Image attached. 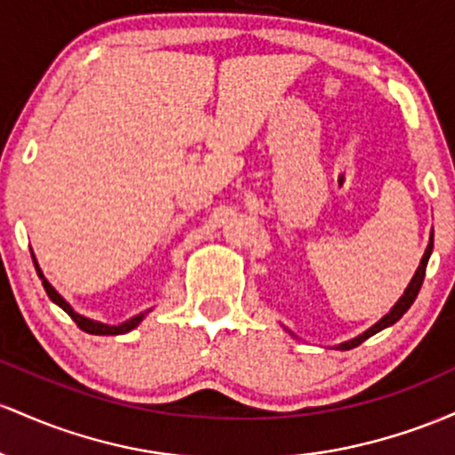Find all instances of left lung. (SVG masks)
Wrapping results in <instances>:
<instances>
[{
  "instance_id": "obj_1",
  "label": "left lung",
  "mask_w": 455,
  "mask_h": 455,
  "mask_svg": "<svg viewBox=\"0 0 455 455\" xmlns=\"http://www.w3.org/2000/svg\"><path fill=\"white\" fill-rule=\"evenodd\" d=\"M432 247H434V234H432V236H430V244H427L426 253H423V258H421V264H419V268H417L415 277H412V282L408 283V288H406L404 296H402V299L397 300V303H395V307H393V309L389 311V314H387L385 318L380 320V323H376L374 326H371V329H367L363 335H359V338H355V339H350V341H344V344H339V346H338L339 350H350V348H356V346H359V344H363V341H365L367 338H371V335H374V333H379V331L387 329V326L395 324L397 320H400L402 315H404L406 311L411 309V305L415 303L417 294H419V290H421L423 277H426V267H427V259H430Z\"/></svg>"
}]
</instances>
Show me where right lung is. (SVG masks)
Segmentation results:
<instances>
[{
	"mask_svg": "<svg viewBox=\"0 0 455 455\" xmlns=\"http://www.w3.org/2000/svg\"><path fill=\"white\" fill-rule=\"evenodd\" d=\"M34 264H36V273H38V277L43 279V285H44V290H47L49 299L53 300L55 305H60V307H62V309L66 311V314H68L70 318L75 320V324L79 326L81 331H85V333H90V335H122V333H129V331L135 329V326L140 324L141 320H144V315L148 314V311H150V309H148V311H144V314L132 315L131 320H126V323H122V324H117V326H109V324H103V323H94V320L84 318V315H79V314H76V311H73V307H70V305L66 303L62 296L55 292L53 285H51V283L47 282V279H44L43 270H40L38 262H36V258H34Z\"/></svg>",
	"mask_w": 455,
	"mask_h": 455,
	"instance_id": "1",
	"label": "right lung"
}]
</instances>
